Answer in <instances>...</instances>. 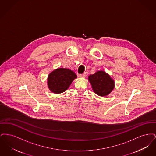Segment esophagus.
<instances>
[{"instance_id": "obj_1", "label": "esophagus", "mask_w": 156, "mask_h": 156, "mask_svg": "<svg viewBox=\"0 0 156 156\" xmlns=\"http://www.w3.org/2000/svg\"><path fill=\"white\" fill-rule=\"evenodd\" d=\"M79 76L81 78H85L86 76H87V74H86V73H83V74H80Z\"/></svg>"}]
</instances>
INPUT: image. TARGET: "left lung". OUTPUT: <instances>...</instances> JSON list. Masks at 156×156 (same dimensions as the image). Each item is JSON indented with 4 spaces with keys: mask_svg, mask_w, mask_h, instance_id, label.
<instances>
[{
    "mask_svg": "<svg viewBox=\"0 0 156 156\" xmlns=\"http://www.w3.org/2000/svg\"><path fill=\"white\" fill-rule=\"evenodd\" d=\"M88 80L94 92L99 96L109 95L115 87V82L110 75L104 71H98L90 75Z\"/></svg>",
    "mask_w": 156,
    "mask_h": 156,
    "instance_id": "1",
    "label": "left lung"
}]
</instances>
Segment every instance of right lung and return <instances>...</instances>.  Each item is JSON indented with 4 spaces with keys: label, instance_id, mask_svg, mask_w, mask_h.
<instances>
[{
    "label": "right lung",
    "instance_id": "obj_1",
    "mask_svg": "<svg viewBox=\"0 0 156 156\" xmlns=\"http://www.w3.org/2000/svg\"><path fill=\"white\" fill-rule=\"evenodd\" d=\"M76 78V75L71 69L63 68H57L48 75V87L54 94L62 93L69 88Z\"/></svg>",
    "mask_w": 156,
    "mask_h": 156
}]
</instances>
